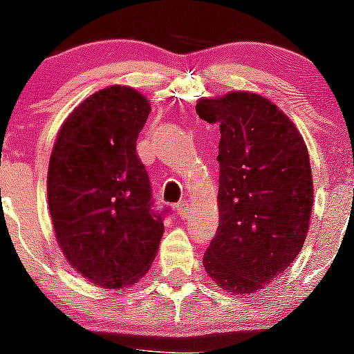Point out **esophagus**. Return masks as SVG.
Returning a JSON list of instances; mask_svg holds the SVG:
<instances>
[{"mask_svg": "<svg viewBox=\"0 0 354 354\" xmlns=\"http://www.w3.org/2000/svg\"><path fill=\"white\" fill-rule=\"evenodd\" d=\"M176 212H178V216H181V218H187V216L190 214V204H188V201L178 202Z\"/></svg>", "mask_w": 354, "mask_h": 354, "instance_id": "obj_1", "label": "esophagus"}]
</instances>
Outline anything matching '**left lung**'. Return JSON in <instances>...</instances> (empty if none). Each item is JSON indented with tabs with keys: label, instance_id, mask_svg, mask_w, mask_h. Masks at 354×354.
<instances>
[{
	"label": "left lung",
	"instance_id": "obj_1",
	"mask_svg": "<svg viewBox=\"0 0 354 354\" xmlns=\"http://www.w3.org/2000/svg\"><path fill=\"white\" fill-rule=\"evenodd\" d=\"M219 126V226L204 268L221 289L256 292L297 257L310 226L313 178L294 122L261 95L232 91L197 104Z\"/></svg>",
	"mask_w": 354,
	"mask_h": 354
}]
</instances>
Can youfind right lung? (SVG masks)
Segmentation results:
<instances>
[{
	"label": "right lung",
	"instance_id": "1",
	"mask_svg": "<svg viewBox=\"0 0 354 354\" xmlns=\"http://www.w3.org/2000/svg\"><path fill=\"white\" fill-rule=\"evenodd\" d=\"M150 114L142 93L111 86L86 98L58 131L48 205L62 252L93 283L121 289L152 266L164 233L136 140Z\"/></svg>",
	"mask_w": 354,
	"mask_h": 354
}]
</instances>
